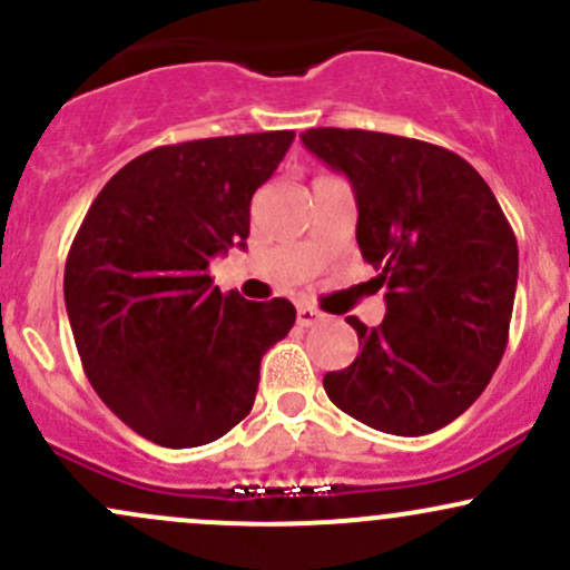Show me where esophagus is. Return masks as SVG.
Listing matches in <instances>:
<instances>
[{
	"label": "esophagus",
	"mask_w": 570,
	"mask_h": 570,
	"mask_svg": "<svg viewBox=\"0 0 570 570\" xmlns=\"http://www.w3.org/2000/svg\"><path fill=\"white\" fill-rule=\"evenodd\" d=\"M322 311H316V308H311V305H299L297 308V324L299 327H311V324H316V322H322Z\"/></svg>",
	"instance_id": "esophagus-1"
}]
</instances>
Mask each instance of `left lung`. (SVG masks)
Wrapping results in <instances>:
<instances>
[{
  "label": "left lung",
  "instance_id": "8db88e82",
  "mask_svg": "<svg viewBox=\"0 0 570 570\" xmlns=\"http://www.w3.org/2000/svg\"><path fill=\"white\" fill-rule=\"evenodd\" d=\"M305 148L352 180L356 243L381 271L386 316L348 367L324 376L341 411L428 435L471 409L509 343L519 248L495 194L462 156L367 129H308Z\"/></svg>",
  "mask_w": 570,
  "mask_h": 570
}]
</instances>
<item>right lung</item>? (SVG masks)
<instances>
[{
  "instance_id": "add662e5",
  "label": "right lung",
  "mask_w": 570,
  "mask_h": 570,
  "mask_svg": "<svg viewBox=\"0 0 570 570\" xmlns=\"http://www.w3.org/2000/svg\"><path fill=\"white\" fill-rule=\"evenodd\" d=\"M295 132L175 142L124 165L97 194L65 265L80 362L137 435L203 446L248 416L262 354L295 324L284 297L222 295L210 259L246 248L252 197Z\"/></svg>"
}]
</instances>
